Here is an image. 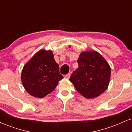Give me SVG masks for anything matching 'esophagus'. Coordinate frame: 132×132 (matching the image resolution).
<instances>
[{"instance_id": "esophagus-1", "label": "esophagus", "mask_w": 132, "mask_h": 132, "mask_svg": "<svg viewBox=\"0 0 132 132\" xmlns=\"http://www.w3.org/2000/svg\"><path fill=\"white\" fill-rule=\"evenodd\" d=\"M71 72H69V73H68V75H66V76H65L64 78L66 79H69V78H70V76H71Z\"/></svg>"}]
</instances>
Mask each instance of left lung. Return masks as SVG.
I'll use <instances>...</instances> for the list:
<instances>
[{
	"mask_svg": "<svg viewBox=\"0 0 132 132\" xmlns=\"http://www.w3.org/2000/svg\"><path fill=\"white\" fill-rule=\"evenodd\" d=\"M78 63L79 67L73 71L69 81L84 97L99 96L109 84L111 71L109 63L95 51L81 52Z\"/></svg>",
	"mask_w": 132,
	"mask_h": 132,
	"instance_id": "left-lung-1",
	"label": "left lung"
}]
</instances>
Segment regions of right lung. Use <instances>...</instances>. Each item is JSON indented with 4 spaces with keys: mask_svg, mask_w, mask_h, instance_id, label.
<instances>
[{
    "mask_svg": "<svg viewBox=\"0 0 132 132\" xmlns=\"http://www.w3.org/2000/svg\"><path fill=\"white\" fill-rule=\"evenodd\" d=\"M63 78L51 50H41L23 68L21 79L24 88L35 97L51 93Z\"/></svg>",
    "mask_w": 132,
    "mask_h": 132,
    "instance_id": "1",
    "label": "right lung"
}]
</instances>
